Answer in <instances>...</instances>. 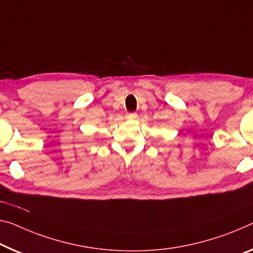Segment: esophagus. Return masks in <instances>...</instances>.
<instances>
[{"mask_svg":"<svg viewBox=\"0 0 253 253\" xmlns=\"http://www.w3.org/2000/svg\"><path fill=\"white\" fill-rule=\"evenodd\" d=\"M126 118L127 120H135V119H137V114H135V113H129V114H126Z\"/></svg>","mask_w":253,"mask_h":253,"instance_id":"1","label":"esophagus"}]
</instances>
